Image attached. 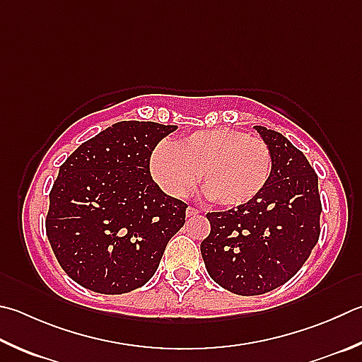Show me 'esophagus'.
Returning <instances> with one entry per match:
<instances>
[{"label":"esophagus","instance_id":"1","mask_svg":"<svg viewBox=\"0 0 362 362\" xmlns=\"http://www.w3.org/2000/svg\"><path fill=\"white\" fill-rule=\"evenodd\" d=\"M199 214V210L198 209H194V207H187V216H194V215H198Z\"/></svg>","mask_w":362,"mask_h":362}]
</instances>
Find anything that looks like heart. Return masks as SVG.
<instances>
[{
	"label": "heart",
	"instance_id": "obj_1",
	"mask_svg": "<svg viewBox=\"0 0 362 362\" xmlns=\"http://www.w3.org/2000/svg\"><path fill=\"white\" fill-rule=\"evenodd\" d=\"M150 174L164 193L183 198L198 182L207 198L223 207L244 206L267 185L272 153L259 137L231 128L196 131L150 155Z\"/></svg>",
	"mask_w": 362,
	"mask_h": 362
}]
</instances>
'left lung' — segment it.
Segmentation results:
<instances>
[{
  "label": "left lung",
  "mask_w": 362,
  "mask_h": 362,
  "mask_svg": "<svg viewBox=\"0 0 362 362\" xmlns=\"http://www.w3.org/2000/svg\"><path fill=\"white\" fill-rule=\"evenodd\" d=\"M272 153V174L244 206L209 212L201 255L210 277L240 296L272 291L294 277L320 238L318 175L285 136L255 127Z\"/></svg>",
  "instance_id": "1"
}]
</instances>
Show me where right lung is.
<instances>
[{"label":"right lung","instance_id":"obj_1","mask_svg":"<svg viewBox=\"0 0 362 362\" xmlns=\"http://www.w3.org/2000/svg\"><path fill=\"white\" fill-rule=\"evenodd\" d=\"M175 124L118 122L77 147L50 189L45 233L58 262L87 290L123 294L146 285L187 204L150 174V155Z\"/></svg>","mask_w":362,"mask_h":362}]
</instances>
